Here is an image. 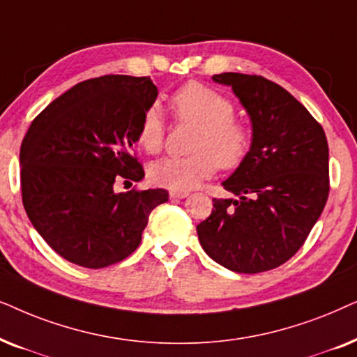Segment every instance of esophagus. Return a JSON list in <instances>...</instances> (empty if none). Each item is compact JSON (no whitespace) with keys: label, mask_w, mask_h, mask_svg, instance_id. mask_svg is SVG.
I'll list each match as a JSON object with an SVG mask.
<instances>
[{"label":"esophagus","mask_w":357,"mask_h":357,"mask_svg":"<svg viewBox=\"0 0 357 357\" xmlns=\"http://www.w3.org/2000/svg\"><path fill=\"white\" fill-rule=\"evenodd\" d=\"M189 192L188 191H169V197L171 199H184L188 197Z\"/></svg>","instance_id":"1"}]
</instances>
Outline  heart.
<instances>
[{
  "instance_id": "heart-1",
  "label": "heart",
  "mask_w": 357,
  "mask_h": 357,
  "mask_svg": "<svg viewBox=\"0 0 357 357\" xmlns=\"http://www.w3.org/2000/svg\"><path fill=\"white\" fill-rule=\"evenodd\" d=\"M171 109L181 121L197 123L191 142L192 155L168 156L150 165L149 178L156 186L171 191H189L220 168H234L248 153L251 132L234 119V102L201 83H188L169 99ZM165 122L160 109H146L137 130V144L146 153L163 146Z\"/></svg>"
}]
</instances>
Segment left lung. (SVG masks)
<instances>
[{
  "mask_svg": "<svg viewBox=\"0 0 357 357\" xmlns=\"http://www.w3.org/2000/svg\"><path fill=\"white\" fill-rule=\"evenodd\" d=\"M230 86L251 122L248 153L197 225L204 251L234 273L256 274L291 259L325 207L328 142L321 126L282 86L263 76L213 75Z\"/></svg>",
  "mask_w": 357,
  "mask_h": 357,
  "instance_id": "left-lung-1",
  "label": "left lung"
}]
</instances>
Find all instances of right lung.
<instances>
[{"label":"right lung","instance_id":"right-lung-1","mask_svg":"<svg viewBox=\"0 0 357 357\" xmlns=\"http://www.w3.org/2000/svg\"><path fill=\"white\" fill-rule=\"evenodd\" d=\"M158 89L150 76L106 75L75 84L31 123L21 145V189L27 217L70 263L99 269L139 248L165 189L116 192L114 183L142 181L130 155Z\"/></svg>","mask_w":357,"mask_h":357}]
</instances>
